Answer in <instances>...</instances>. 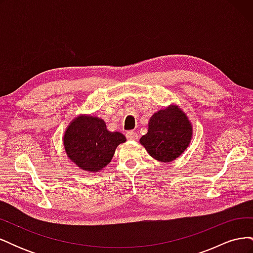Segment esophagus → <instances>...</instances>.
<instances>
[{
  "label": "esophagus",
  "instance_id": "34e87169",
  "mask_svg": "<svg viewBox=\"0 0 253 253\" xmlns=\"http://www.w3.org/2000/svg\"><path fill=\"white\" fill-rule=\"evenodd\" d=\"M126 138L129 139V140H136L137 138H138V135H137V133L134 132V131L126 132Z\"/></svg>",
  "mask_w": 253,
  "mask_h": 253
}]
</instances>
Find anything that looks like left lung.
<instances>
[{
	"mask_svg": "<svg viewBox=\"0 0 253 253\" xmlns=\"http://www.w3.org/2000/svg\"><path fill=\"white\" fill-rule=\"evenodd\" d=\"M148 125V133L139 141L153 158L162 163L178 158L192 139V124L177 104L155 113Z\"/></svg>",
	"mask_w": 253,
	"mask_h": 253,
	"instance_id": "left-lung-1",
	"label": "left lung"
}]
</instances>
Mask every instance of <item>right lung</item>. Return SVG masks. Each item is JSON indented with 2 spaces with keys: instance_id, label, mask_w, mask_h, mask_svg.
<instances>
[{
  "instance_id": "right-lung-1",
  "label": "right lung",
  "mask_w": 253,
  "mask_h": 253,
  "mask_svg": "<svg viewBox=\"0 0 253 253\" xmlns=\"http://www.w3.org/2000/svg\"><path fill=\"white\" fill-rule=\"evenodd\" d=\"M126 141L124 134L109 131L103 119L90 115L74 118L63 136L67 157L81 170L93 173L108 166L116 148Z\"/></svg>"
}]
</instances>
